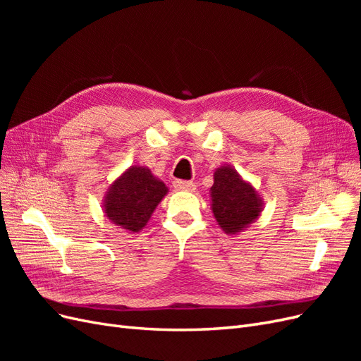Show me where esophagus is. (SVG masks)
<instances>
[{
  "label": "esophagus",
  "instance_id": "1",
  "mask_svg": "<svg viewBox=\"0 0 361 361\" xmlns=\"http://www.w3.org/2000/svg\"><path fill=\"white\" fill-rule=\"evenodd\" d=\"M173 187H174V190H178V191H194L195 183L188 182V180H174Z\"/></svg>",
  "mask_w": 361,
  "mask_h": 361
}]
</instances>
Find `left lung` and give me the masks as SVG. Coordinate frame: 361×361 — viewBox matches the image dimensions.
<instances>
[{
  "mask_svg": "<svg viewBox=\"0 0 361 361\" xmlns=\"http://www.w3.org/2000/svg\"><path fill=\"white\" fill-rule=\"evenodd\" d=\"M209 194L212 214L227 235L244 232L264 211V200L253 183L226 164L214 171V185Z\"/></svg>",
  "mask_w": 361,
  "mask_h": 361,
  "instance_id": "obj_1",
  "label": "left lung"
}]
</instances>
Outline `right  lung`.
Returning a JSON list of instances; mask_svg holds the SVG:
<instances>
[{
	"instance_id": "1",
	"label": "right lung",
	"mask_w": 361,
	"mask_h": 361,
	"mask_svg": "<svg viewBox=\"0 0 361 361\" xmlns=\"http://www.w3.org/2000/svg\"><path fill=\"white\" fill-rule=\"evenodd\" d=\"M167 192V185L147 167L130 166L105 191L102 211L113 224L137 233L149 223Z\"/></svg>"
}]
</instances>
